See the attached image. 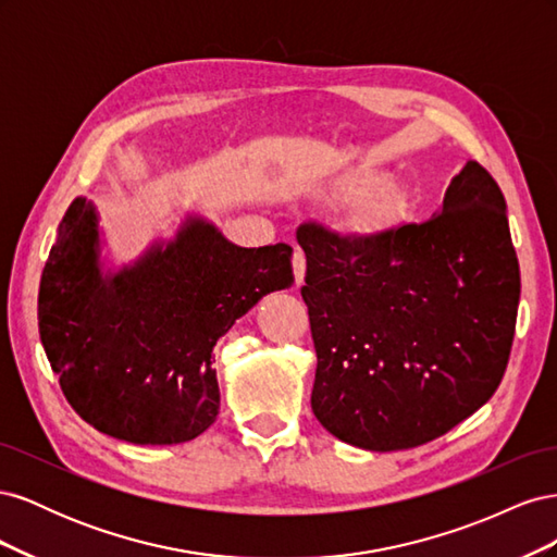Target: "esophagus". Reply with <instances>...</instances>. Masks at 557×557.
<instances>
[{
  "instance_id": "esophagus-1",
  "label": "esophagus",
  "mask_w": 557,
  "mask_h": 557,
  "mask_svg": "<svg viewBox=\"0 0 557 557\" xmlns=\"http://www.w3.org/2000/svg\"><path fill=\"white\" fill-rule=\"evenodd\" d=\"M305 272H307V258H305V250L295 248L293 250V274H295V283L299 285L305 281Z\"/></svg>"
}]
</instances>
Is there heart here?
I'll list each match as a JSON object with an SVG mask.
<instances>
[{
    "label": "heart",
    "instance_id": "heart-1",
    "mask_svg": "<svg viewBox=\"0 0 557 557\" xmlns=\"http://www.w3.org/2000/svg\"><path fill=\"white\" fill-rule=\"evenodd\" d=\"M376 181V174L369 172L352 174L339 183L336 193L342 197H356L367 188H372ZM404 207H407V197H404V193L397 188H385L362 201V207L352 215V230L360 234H379L397 221Z\"/></svg>",
    "mask_w": 557,
    "mask_h": 557
}]
</instances>
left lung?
Wrapping results in <instances>:
<instances>
[{
  "mask_svg": "<svg viewBox=\"0 0 557 557\" xmlns=\"http://www.w3.org/2000/svg\"><path fill=\"white\" fill-rule=\"evenodd\" d=\"M297 242L318 358L311 409L336 440L413 448L495 395L520 269L507 201L485 166L469 160L425 223L352 239L307 221Z\"/></svg>",
  "mask_w": 557,
  "mask_h": 557,
  "instance_id": "8db88e82",
  "label": "left lung"
}]
</instances>
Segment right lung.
Masks as SVG:
<instances>
[{
  "label": "right lung",
  "instance_id": "1",
  "mask_svg": "<svg viewBox=\"0 0 557 557\" xmlns=\"http://www.w3.org/2000/svg\"><path fill=\"white\" fill-rule=\"evenodd\" d=\"M86 199L66 209L39 283V334L74 411L115 440L190 442L218 416L213 346L267 293L293 285V248H242L207 223L104 281Z\"/></svg>",
  "mask_w": 557,
  "mask_h": 557
}]
</instances>
